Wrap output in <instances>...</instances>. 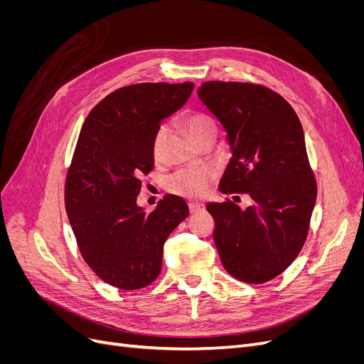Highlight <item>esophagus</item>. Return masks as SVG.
Listing matches in <instances>:
<instances>
[{
  "label": "esophagus",
  "mask_w": 364,
  "mask_h": 364,
  "mask_svg": "<svg viewBox=\"0 0 364 364\" xmlns=\"http://www.w3.org/2000/svg\"><path fill=\"white\" fill-rule=\"evenodd\" d=\"M188 208H190V213H191V214H196V213L202 211V209L205 208V205L200 203V202H190V203H188Z\"/></svg>",
  "instance_id": "1"
}]
</instances>
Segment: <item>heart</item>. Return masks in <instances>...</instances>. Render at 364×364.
Listing matches in <instances>:
<instances>
[{"mask_svg": "<svg viewBox=\"0 0 364 364\" xmlns=\"http://www.w3.org/2000/svg\"><path fill=\"white\" fill-rule=\"evenodd\" d=\"M185 129L196 142L208 135L217 134L215 121L203 112H196L186 117ZM167 136H168V126L161 124L156 129L151 141V150H153V156L155 158H159L162 155L164 144L165 141H167ZM211 181H213L211 170L183 168L170 176L167 181V188L168 191L183 197H202L208 191Z\"/></svg>", "mask_w": 364, "mask_h": 364, "instance_id": "1", "label": "heart"}]
</instances>
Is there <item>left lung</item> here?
<instances>
[{
  "label": "left lung",
  "mask_w": 364,
  "mask_h": 364,
  "mask_svg": "<svg viewBox=\"0 0 364 364\" xmlns=\"http://www.w3.org/2000/svg\"><path fill=\"white\" fill-rule=\"evenodd\" d=\"M197 95L232 151L218 190L252 199L246 209L229 199L206 205L220 259L240 281L267 282L299 255L316 203L302 124L285 98L261 85L205 82Z\"/></svg>",
  "instance_id": "left-lung-1"
}]
</instances>
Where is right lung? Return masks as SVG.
<instances>
[{
    "label": "right lung",
    "mask_w": 364,
    "mask_h": 364,
    "mask_svg": "<svg viewBox=\"0 0 364 364\" xmlns=\"http://www.w3.org/2000/svg\"><path fill=\"white\" fill-rule=\"evenodd\" d=\"M194 83H136L106 95L80 130L65 182V208L80 253L98 278L138 290L162 269L165 240L188 217L167 194L151 213L138 206L141 174L155 165L161 121L186 103Z\"/></svg>",
    "instance_id": "1"
}]
</instances>
